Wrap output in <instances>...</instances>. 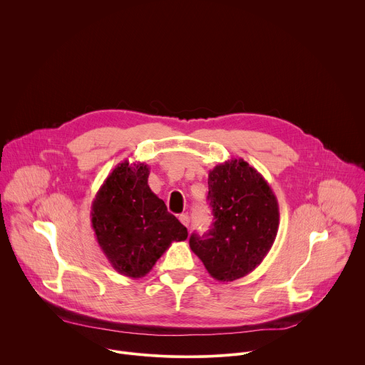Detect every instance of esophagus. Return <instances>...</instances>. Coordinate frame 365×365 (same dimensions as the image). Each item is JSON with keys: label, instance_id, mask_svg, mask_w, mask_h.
Returning <instances> with one entry per match:
<instances>
[{"label": "esophagus", "instance_id": "esophagus-1", "mask_svg": "<svg viewBox=\"0 0 365 365\" xmlns=\"http://www.w3.org/2000/svg\"><path fill=\"white\" fill-rule=\"evenodd\" d=\"M179 221H180L185 227H189V215H187V214H180V215H179Z\"/></svg>", "mask_w": 365, "mask_h": 365}]
</instances>
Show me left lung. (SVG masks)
I'll list each match as a JSON object with an SVG mask.
<instances>
[{
	"label": "left lung",
	"mask_w": 365,
	"mask_h": 365,
	"mask_svg": "<svg viewBox=\"0 0 365 365\" xmlns=\"http://www.w3.org/2000/svg\"><path fill=\"white\" fill-rule=\"evenodd\" d=\"M214 224L192 234L190 250L218 282H234L255 270L269 254L279 230V203L267 183L242 159H231L207 175Z\"/></svg>",
	"instance_id": "left-lung-1"
}]
</instances>
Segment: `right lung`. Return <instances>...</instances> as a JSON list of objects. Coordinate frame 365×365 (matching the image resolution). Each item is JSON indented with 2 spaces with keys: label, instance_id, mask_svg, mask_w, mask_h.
Instances as JSON below:
<instances>
[{
  "label": "right lung",
  "instance_id": "add662e5",
  "mask_svg": "<svg viewBox=\"0 0 365 365\" xmlns=\"http://www.w3.org/2000/svg\"><path fill=\"white\" fill-rule=\"evenodd\" d=\"M150 168L128 160L103 180L91 206V222L110 264L123 276L144 277L172 245L185 241L187 230L151 192Z\"/></svg>",
  "mask_w": 365,
  "mask_h": 365
}]
</instances>
